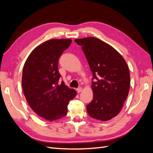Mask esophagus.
Returning a JSON list of instances; mask_svg holds the SVG:
<instances>
[{"label": "esophagus", "mask_w": 153, "mask_h": 153, "mask_svg": "<svg viewBox=\"0 0 153 153\" xmlns=\"http://www.w3.org/2000/svg\"><path fill=\"white\" fill-rule=\"evenodd\" d=\"M82 88L81 87H78V88H77V89H76V91H77L78 93H80V92L82 91Z\"/></svg>", "instance_id": "34e87169"}]
</instances>
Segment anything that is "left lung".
<instances>
[{"label": "left lung", "mask_w": 153, "mask_h": 153, "mask_svg": "<svg viewBox=\"0 0 153 153\" xmlns=\"http://www.w3.org/2000/svg\"><path fill=\"white\" fill-rule=\"evenodd\" d=\"M87 58L93 78V100L87 105L88 114L102 121L121 112L129 91L130 75L127 63L117 51L100 39L89 37L75 39Z\"/></svg>", "instance_id": "left-lung-1"}]
</instances>
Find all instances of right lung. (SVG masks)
Instances as JSON below:
<instances>
[{"label": "right lung", "instance_id": "obj_1", "mask_svg": "<svg viewBox=\"0 0 153 153\" xmlns=\"http://www.w3.org/2000/svg\"><path fill=\"white\" fill-rule=\"evenodd\" d=\"M71 39H50L35 48L25 62L22 85L26 100L39 116L53 121L68 113L69 101L76 92L62 82L59 59L71 45Z\"/></svg>", "mask_w": 153, "mask_h": 153}]
</instances>
